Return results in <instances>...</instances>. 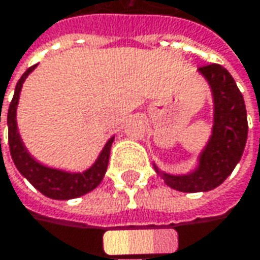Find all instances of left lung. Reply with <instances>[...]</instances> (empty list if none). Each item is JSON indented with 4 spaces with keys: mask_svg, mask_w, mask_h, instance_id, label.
Wrapping results in <instances>:
<instances>
[{
    "mask_svg": "<svg viewBox=\"0 0 260 260\" xmlns=\"http://www.w3.org/2000/svg\"><path fill=\"white\" fill-rule=\"evenodd\" d=\"M198 71L213 90V135L193 173L186 176L162 174L170 187L189 193L208 192L223 183L243 156L248 132L244 98L229 71L219 63L204 65ZM154 170L160 173L156 167Z\"/></svg>",
    "mask_w": 260,
    "mask_h": 260,
    "instance_id": "left-lung-1",
    "label": "left lung"
}]
</instances>
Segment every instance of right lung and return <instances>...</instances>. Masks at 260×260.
I'll use <instances>...</instances> for the list:
<instances>
[{
    "mask_svg": "<svg viewBox=\"0 0 260 260\" xmlns=\"http://www.w3.org/2000/svg\"><path fill=\"white\" fill-rule=\"evenodd\" d=\"M36 68L29 67L23 76L19 79V82L16 84L14 89V95H13L12 103L7 111V125H9V147H10V154H12L13 162L16 165V168L19 170V173L26 178L37 190H40L44 197L52 198V200H73V198H79L84 193L93 190L104 178V174L107 171V165H108V159H110V149L113 144V138H110L104 146L101 154L98 156L96 162L86 170L84 173H77V174H71V173H65L59 170H53V168H47L41 164H38L34 157H31V154L28 153V150L25 149L19 132H17V125H16V108L19 103V95H20V89L22 84L25 82V79L28 77V74ZM0 122H1V110H0ZM1 141V140H0Z\"/></svg>",
    "mask_w": 260,
    "mask_h": 260,
    "instance_id": "1",
    "label": "right lung"
}]
</instances>
